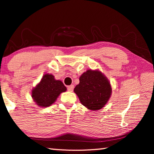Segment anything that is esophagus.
Instances as JSON below:
<instances>
[{
    "mask_svg": "<svg viewBox=\"0 0 154 154\" xmlns=\"http://www.w3.org/2000/svg\"><path fill=\"white\" fill-rule=\"evenodd\" d=\"M74 89V85H69V86H67V90L70 91V92H72Z\"/></svg>",
    "mask_w": 154,
    "mask_h": 154,
    "instance_id": "1",
    "label": "esophagus"
}]
</instances>
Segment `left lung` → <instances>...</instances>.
<instances>
[{
  "label": "left lung",
  "instance_id": "1",
  "mask_svg": "<svg viewBox=\"0 0 154 154\" xmlns=\"http://www.w3.org/2000/svg\"><path fill=\"white\" fill-rule=\"evenodd\" d=\"M74 92L80 102L90 110L97 111L107 103L111 94L108 79L98 71L88 70L79 77Z\"/></svg>",
  "mask_w": 154,
  "mask_h": 154
}]
</instances>
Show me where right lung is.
<instances>
[{"label": "right lung", "instance_id": "right-lung-1", "mask_svg": "<svg viewBox=\"0 0 154 154\" xmlns=\"http://www.w3.org/2000/svg\"><path fill=\"white\" fill-rule=\"evenodd\" d=\"M66 90V88L61 81L56 80L54 75L45 74L32 90V96L38 106L47 107L55 102L60 93Z\"/></svg>", "mask_w": 154, "mask_h": 154}]
</instances>
